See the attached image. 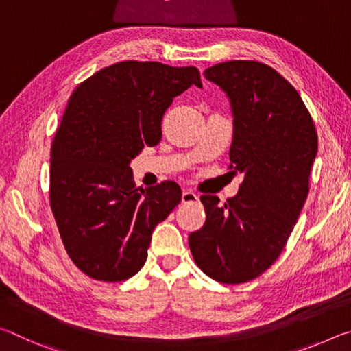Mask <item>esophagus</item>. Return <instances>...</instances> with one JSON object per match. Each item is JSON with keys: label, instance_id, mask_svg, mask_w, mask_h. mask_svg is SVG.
<instances>
[{"label": "esophagus", "instance_id": "34e87169", "mask_svg": "<svg viewBox=\"0 0 351 351\" xmlns=\"http://www.w3.org/2000/svg\"><path fill=\"white\" fill-rule=\"evenodd\" d=\"M181 199H182L184 204H193V203H198L199 197L197 193H193L192 190H184Z\"/></svg>", "mask_w": 351, "mask_h": 351}]
</instances>
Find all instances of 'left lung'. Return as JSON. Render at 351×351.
Listing matches in <instances>:
<instances>
[{"label": "left lung", "mask_w": 351, "mask_h": 351, "mask_svg": "<svg viewBox=\"0 0 351 351\" xmlns=\"http://www.w3.org/2000/svg\"><path fill=\"white\" fill-rule=\"evenodd\" d=\"M204 75L230 100L229 169L245 180L224 206L201 197L206 223L189 235V246L206 276L239 285L271 268L287 245L310 192L317 132L295 88L268 64L224 62Z\"/></svg>", "instance_id": "8db88e82"}]
</instances>
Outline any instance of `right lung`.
<instances>
[{"mask_svg":"<svg viewBox=\"0 0 351 351\" xmlns=\"http://www.w3.org/2000/svg\"><path fill=\"white\" fill-rule=\"evenodd\" d=\"M195 66L127 60L83 80L51 145L49 201L69 258L94 280L122 282L147 260L153 229L180 204L173 181L136 187L132 159L161 141L164 112Z\"/></svg>","mask_w":351,"mask_h":351,"instance_id":"add662e5","label":"right lung"}]
</instances>
